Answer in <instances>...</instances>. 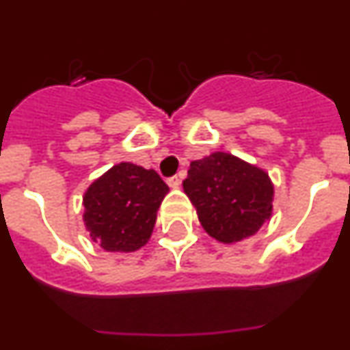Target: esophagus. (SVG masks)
Returning a JSON list of instances; mask_svg holds the SVG:
<instances>
[{"mask_svg": "<svg viewBox=\"0 0 350 350\" xmlns=\"http://www.w3.org/2000/svg\"><path fill=\"white\" fill-rule=\"evenodd\" d=\"M167 185L171 186V188H179V185H181V178H179V176H171V178H167Z\"/></svg>", "mask_w": 350, "mask_h": 350, "instance_id": "obj_1", "label": "esophagus"}]
</instances>
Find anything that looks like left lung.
<instances>
[{
  "instance_id": "left-lung-1",
  "label": "left lung",
  "mask_w": 350,
  "mask_h": 350,
  "mask_svg": "<svg viewBox=\"0 0 350 350\" xmlns=\"http://www.w3.org/2000/svg\"><path fill=\"white\" fill-rule=\"evenodd\" d=\"M183 188L204 230L224 243L256 234L273 210L274 189L266 172L232 154L193 161Z\"/></svg>"
}]
</instances>
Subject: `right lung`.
<instances>
[{
	"mask_svg": "<svg viewBox=\"0 0 350 350\" xmlns=\"http://www.w3.org/2000/svg\"><path fill=\"white\" fill-rule=\"evenodd\" d=\"M169 188L154 169L120 162L88 188L84 224L108 252H133L146 245L155 213Z\"/></svg>",
	"mask_w": 350,
	"mask_h": 350,
	"instance_id": "right-lung-1",
	"label": "right lung"
}]
</instances>
